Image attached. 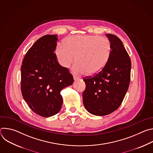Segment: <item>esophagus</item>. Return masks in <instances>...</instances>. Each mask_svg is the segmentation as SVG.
<instances>
[{
	"label": "esophagus",
	"instance_id": "34e87169",
	"mask_svg": "<svg viewBox=\"0 0 153 153\" xmlns=\"http://www.w3.org/2000/svg\"><path fill=\"white\" fill-rule=\"evenodd\" d=\"M73 79H74V81H77V80H80V78H79V77H77V76H73Z\"/></svg>",
	"mask_w": 153,
	"mask_h": 153
}]
</instances>
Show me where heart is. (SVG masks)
<instances>
[{"label": "heart", "mask_w": 153, "mask_h": 153, "mask_svg": "<svg viewBox=\"0 0 153 153\" xmlns=\"http://www.w3.org/2000/svg\"><path fill=\"white\" fill-rule=\"evenodd\" d=\"M63 44L56 47V58L61 66L69 68L76 56L77 62L73 71L77 74H98L106 67L112 53L110 40L97 35L70 36L64 40Z\"/></svg>", "instance_id": "1"}]
</instances>
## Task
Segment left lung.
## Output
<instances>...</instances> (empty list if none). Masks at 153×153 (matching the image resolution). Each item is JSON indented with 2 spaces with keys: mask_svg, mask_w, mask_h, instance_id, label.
Wrapping results in <instances>:
<instances>
[{
  "mask_svg": "<svg viewBox=\"0 0 153 153\" xmlns=\"http://www.w3.org/2000/svg\"><path fill=\"white\" fill-rule=\"evenodd\" d=\"M112 53L106 67L93 77L83 79L86 88L83 102L86 110L98 116L110 114L121 105L130 82L131 62L123 43L116 36L107 34Z\"/></svg>",
  "mask_w": 153,
  "mask_h": 153,
  "instance_id": "1",
  "label": "left lung"
}]
</instances>
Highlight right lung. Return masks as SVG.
Wrapping results in <instances>:
<instances>
[{"instance_id":"1","label":"right lung","mask_w":153,"mask_h":153,"mask_svg":"<svg viewBox=\"0 0 153 153\" xmlns=\"http://www.w3.org/2000/svg\"><path fill=\"white\" fill-rule=\"evenodd\" d=\"M57 35H45L30 48L21 67V91L31 110L44 117L59 112L61 90L74 82L67 68L59 63L54 53Z\"/></svg>"}]
</instances>
